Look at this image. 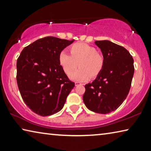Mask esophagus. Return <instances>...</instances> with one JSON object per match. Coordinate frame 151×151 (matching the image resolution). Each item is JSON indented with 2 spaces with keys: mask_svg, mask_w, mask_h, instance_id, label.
<instances>
[{
  "mask_svg": "<svg viewBox=\"0 0 151 151\" xmlns=\"http://www.w3.org/2000/svg\"><path fill=\"white\" fill-rule=\"evenodd\" d=\"M79 85H81V83H80V82H77V81L75 82V85H76V86Z\"/></svg>",
  "mask_w": 151,
  "mask_h": 151,
  "instance_id": "esophagus-1",
  "label": "esophagus"
}]
</instances>
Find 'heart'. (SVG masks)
I'll return each instance as SVG.
<instances>
[{
  "label": "heart",
  "instance_id": "heart-1",
  "mask_svg": "<svg viewBox=\"0 0 151 151\" xmlns=\"http://www.w3.org/2000/svg\"><path fill=\"white\" fill-rule=\"evenodd\" d=\"M70 55L62 52L58 62L66 75H70L78 65L79 68L70 77L78 81H86L100 75L104 65V58L97 49L85 43H75L69 47Z\"/></svg>",
  "mask_w": 151,
  "mask_h": 151
}]
</instances>
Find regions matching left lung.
I'll return each mask as SVG.
<instances>
[{"label": "left lung", "instance_id": "left-lung-1", "mask_svg": "<svg viewBox=\"0 0 151 151\" xmlns=\"http://www.w3.org/2000/svg\"><path fill=\"white\" fill-rule=\"evenodd\" d=\"M104 58V68L92 83L85 86L83 102L91 111L107 114L123 103L131 88L134 60L126 48L109 40H96Z\"/></svg>", "mask_w": 151, "mask_h": 151}]
</instances>
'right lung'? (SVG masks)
Masks as SVG:
<instances>
[{
    "label": "right lung",
    "instance_id": "obj_1",
    "mask_svg": "<svg viewBox=\"0 0 151 151\" xmlns=\"http://www.w3.org/2000/svg\"><path fill=\"white\" fill-rule=\"evenodd\" d=\"M73 41L42 38L24 47L18 58V87L22 100L35 113L49 116L63 108L75 83L63 71L58 58Z\"/></svg>",
    "mask_w": 151,
    "mask_h": 151
}]
</instances>
